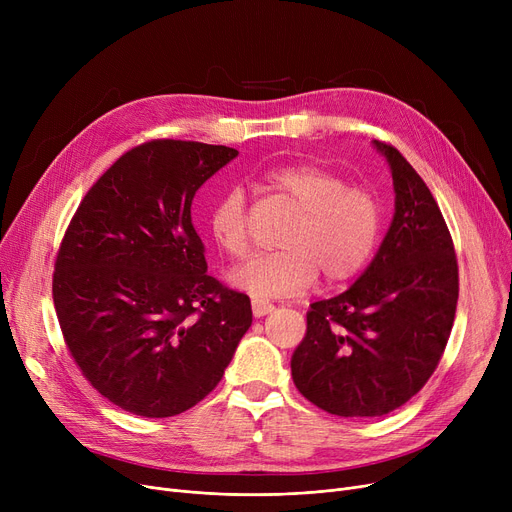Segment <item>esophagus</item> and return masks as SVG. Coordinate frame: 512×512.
<instances>
[{"mask_svg":"<svg viewBox=\"0 0 512 512\" xmlns=\"http://www.w3.org/2000/svg\"><path fill=\"white\" fill-rule=\"evenodd\" d=\"M251 307H253V315H255V317H263V315L274 311V305H272L270 301H267V299H259V297H255V299L251 301Z\"/></svg>","mask_w":512,"mask_h":512,"instance_id":"1","label":"esophagus"}]
</instances>
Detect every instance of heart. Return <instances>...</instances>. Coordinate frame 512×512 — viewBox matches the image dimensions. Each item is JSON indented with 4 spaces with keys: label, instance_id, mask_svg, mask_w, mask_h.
Instances as JSON below:
<instances>
[{
    "label": "heart",
    "instance_id": "b5f03b06",
    "mask_svg": "<svg viewBox=\"0 0 512 512\" xmlns=\"http://www.w3.org/2000/svg\"><path fill=\"white\" fill-rule=\"evenodd\" d=\"M263 182L294 209L282 251L259 253L232 272V282L253 297H294L315 284L355 278L369 263L382 232V205L373 193L315 164H292L265 172ZM209 232L222 251L245 257L249 249L247 197L230 188L213 203Z\"/></svg>",
    "mask_w": 512,
    "mask_h": 512
}]
</instances>
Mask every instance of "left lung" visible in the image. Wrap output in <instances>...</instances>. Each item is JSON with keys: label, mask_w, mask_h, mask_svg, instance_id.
I'll list each match as a JSON object with an SVG mask.
<instances>
[{"label": "left lung", "mask_w": 512, "mask_h": 512, "mask_svg": "<svg viewBox=\"0 0 512 512\" xmlns=\"http://www.w3.org/2000/svg\"><path fill=\"white\" fill-rule=\"evenodd\" d=\"M394 180V220L361 278L307 313L292 355L299 392L338 417H382L436 371L459 301V263L427 184L392 145L373 141Z\"/></svg>", "instance_id": "left-lung-1"}]
</instances>
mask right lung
I'll return each instance as SVG.
<instances>
[{"label":"right lung","mask_w":512,"mask_h":512,"mask_svg":"<svg viewBox=\"0 0 512 512\" xmlns=\"http://www.w3.org/2000/svg\"><path fill=\"white\" fill-rule=\"evenodd\" d=\"M238 155L155 139L114 161L80 201L51 292L68 351L116 407L174 417L220 384L253 311L207 274L191 222L199 186Z\"/></svg>","instance_id":"add662e5"}]
</instances>
